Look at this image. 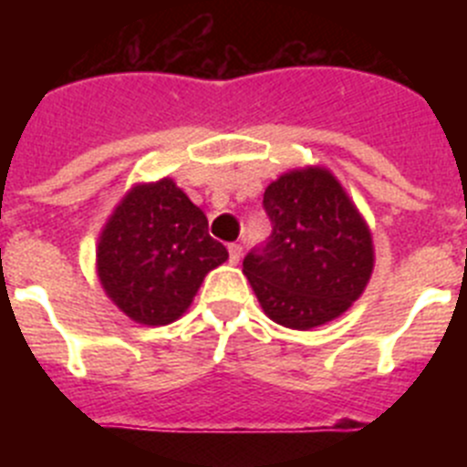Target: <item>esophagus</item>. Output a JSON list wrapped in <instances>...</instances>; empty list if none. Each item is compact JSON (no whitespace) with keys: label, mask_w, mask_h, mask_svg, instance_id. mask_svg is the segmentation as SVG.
I'll return each instance as SVG.
<instances>
[{"label":"esophagus","mask_w":467,"mask_h":467,"mask_svg":"<svg viewBox=\"0 0 467 467\" xmlns=\"http://www.w3.org/2000/svg\"><path fill=\"white\" fill-rule=\"evenodd\" d=\"M241 254H243L241 243H229V262L238 264L241 262Z\"/></svg>","instance_id":"esophagus-1"}]
</instances>
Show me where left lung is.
Wrapping results in <instances>:
<instances>
[{"instance_id":"8db88e82","label":"left lung","mask_w":467,"mask_h":467,"mask_svg":"<svg viewBox=\"0 0 467 467\" xmlns=\"http://www.w3.org/2000/svg\"><path fill=\"white\" fill-rule=\"evenodd\" d=\"M269 241L243 259L264 313L292 329L325 325L365 290L374 269L369 229L325 168L280 175L264 192Z\"/></svg>"}]
</instances>
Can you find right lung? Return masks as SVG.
I'll list each match as a JSON object with an SVG mask.
<instances>
[{
    "label": "right lung",
    "mask_w": 467,
    "mask_h": 467,
    "mask_svg": "<svg viewBox=\"0 0 467 467\" xmlns=\"http://www.w3.org/2000/svg\"><path fill=\"white\" fill-rule=\"evenodd\" d=\"M226 257V247L208 234L203 210L166 177L135 187L114 210L98 245V275L128 317L168 325Z\"/></svg>",
    "instance_id": "1"
}]
</instances>
